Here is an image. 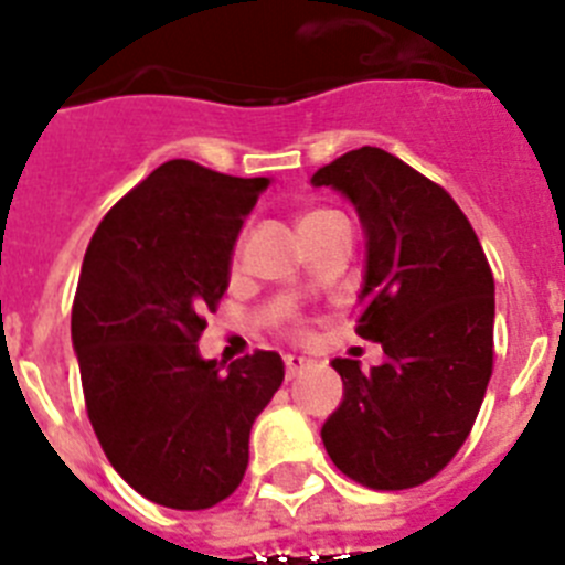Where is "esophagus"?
Listing matches in <instances>:
<instances>
[{
    "mask_svg": "<svg viewBox=\"0 0 565 565\" xmlns=\"http://www.w3.org/2000/svg\"><path fill=\"white\" fill-rule=\"evenodd\" d=\"M308 359L306 356H286V379L291 382V379H297L299 373L308 371Z\"/></svg>",
    "mask_w": 565,
    "mask_h": 565,
    "instance_id": "34e87169",
    "label": "esophagus"
}]
</instances>
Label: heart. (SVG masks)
<instances>
[{
	"label": "heart",
	"instance_id": "1",
	"mask_svg": "<svg viewBox=\"0 0 565 565\" xmlns=\"http://www.w3.org/2000/svg\"><path fill=\"white\" fill-rule=\"evenodd\" d=\"M333 217H339V214L331 212V209H311V212H306V214H302V217H299V234L308 232V228H313V226H322V223L333 221ZM239 252H243V237L234 239L232 263H237ZM291 331H294V333H302V326H299V322H294Z\"/></svg>",
	"mask_w": 565,
	"mask_h": 565
}]
</instances>
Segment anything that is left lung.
Wrapping results in <instances>:
<instances>
[{
  "mask_svg": "<svg viewBox=\"0 0 565 565\" xmlns=\"http://www.w3.org/2000/svg\"><path fill=\"white\" fill-rule=\"evenodd\" d=\"M311 183L356 206L367 237L356 333L387 356L371 371L333 359L344 398L322 441L362 487H418L456 458L481 411L495 356L492 268L450 192L396 154L351 149Z\"/></svg>",
  "mask_w": 565,
  "mask_h": 565,
  "instance_id": "obj_1",
  "label": "left lung"
}]
</instances>
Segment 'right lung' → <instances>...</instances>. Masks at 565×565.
<instances>
[{
    "label": "right lung",
    "instance_id": "1",
    "mask_svg": "<svg viewBox=\"0 0 565 565\" xmlns=\"http://www.w3.org/2000/svg\"><path fill=\"white\" fill-rule=\"evenodd\" d=\"M266 186L167 161L104 214L84 254L70 331L89 424L115 472L161 507L198 512L232 495L254 418L286 376L274 351L226 371L198 353Z\"/></svg>",
    "mask_w": 565,
    "mask_h": 565
}]
</instances>
